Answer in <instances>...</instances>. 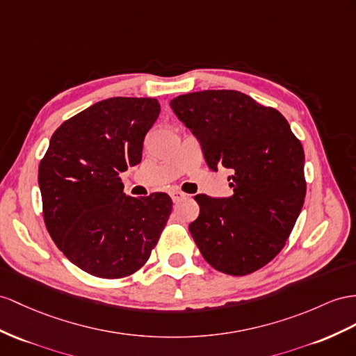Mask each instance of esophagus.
Returning a JSON list of instances; mask_svg holds the SVG:
<instances>
[{"mask_svg": "<svg viewBox=\"0 0 356 356\" xmlns=\"http://www.w3.org/2000/svg\"><path fill=\"white\" fill-rule=\"evenodd\" d=\"M170 195H171V200L175 203H179L180 200H184L185 197H186V194L185 193H181V191H177V189H172L171 193H170Z\"/></svg>", "mask_w": 356, "mask_h": 356, "instance_id": "obj_1", "label": "esophagus"}]
</instances>
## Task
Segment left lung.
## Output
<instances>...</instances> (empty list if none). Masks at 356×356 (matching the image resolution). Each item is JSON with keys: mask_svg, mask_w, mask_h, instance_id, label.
Masks as SVG:
<instances>
[{"mask_svg": "<svg viewBox=\"0 0 356 356\" xmlns=\"http://www.w3.org/2000/svg\"><path fill=\"white\" fill-rule=\"evenodd\" d=\"M170 106L202 145L207 167L230 170L233 195H195L189 232L204 260L229 275L263 268L286 245L304 206L302 144L277 109L236 90H204Z\"/></svg>", "mask_w": 356, "mask_h": 356, "instance_id": "left-lung-1", "label": "left lung"}]
</instances>
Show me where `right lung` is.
<instances>
[{
  "mask_svg": "<svg viewBox=\"0 0 356 356\" xmlns=\"http://www.w3.org/2000/svg\"><path fill=\"white\" fill-rule=\"evenodd\" d=\"M161 111L152 97H111L54 132L39 165L43 218L58 250L90 275L123 278L149 260L172 202L135 198L120 172L141 162L144 136Z\"/></svg>",
  "mask_w": 356,
  "mask_h": 356,
  "instance_id": "add662e5",
  "label": "right lung"
}]
</instances>
